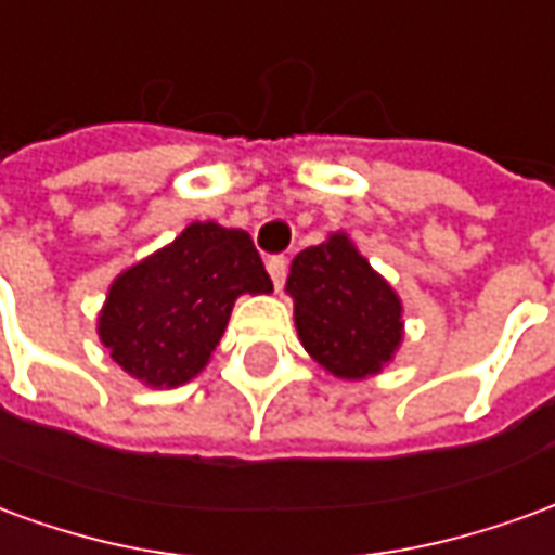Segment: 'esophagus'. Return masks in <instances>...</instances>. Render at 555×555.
<instances>
[{
    "mask_svg": "<svg viewBox=\"0 0 555 555\" xmlns=\"http://www.w3.org/2000/svg\"><path fill=\"white\" fill-rule=\"evenodd\" d=\"M267 273L273 279V285L282 288V285H285V276H288V258H285V255H270V258H267Z\"/></svg>",
    "mask_w": 555,
    "mask_h": 555,
    "instance_id": "1",
    "label": "esophagus"
}]
</instances>
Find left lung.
Returning a JSON list of instances; mask_svg holds the SVG:
<instances>
[{
    "label": "left lung",
    "instance_id": "obj_1",
    "mask_svg": "<svg viewBox=\"0 0 555 555\" xmlns=\"http://www.w3.org/2000/svg\"><path fill=\"white\" fill-rule=\"evenodd\" d=\"M288 294L302 348L336 377L377 374L401 341L396 291L345 234H333L294 258Z\"/></svg>",
    "mask_w": 555,
    "mask_h": 555
}]
</instances>
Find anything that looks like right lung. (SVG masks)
<instances>
[{"label": "right lung", "instance_id": "1", "mask_svg": "<svg viewBox=\"0 0 555 555\" xmlns=\"http://www.w3.org/2000/svg\"><path fill=\"white\" fill-rule=\"evenodd\" d=\"M246 291H273L253 237L193 222L171 246L115 279L101 312L103 345L139 380L181 386L205 369Z\"/></svg>", "mask_w": 555, "mask_h": 555}]
</instances>
